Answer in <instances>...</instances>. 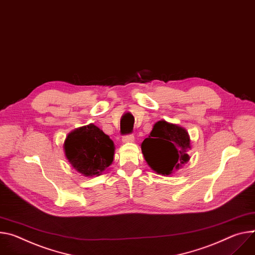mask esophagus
Masks as SVG:
<instances>
[{"label":"esophagus","mask_w":255,"mask_h":255,"mask_svg":"<svg viewBox=\"0 0 255 255\" xmlns=\"http://www.w3.org/2000/svg\"><path fill=\"white\" fill-rule=\"evenodd\" d=\"M123 142H133L134 141V135L133 134H127L122 137Z\"/></svg>","instance_id":"34e87169"}]
</instances>
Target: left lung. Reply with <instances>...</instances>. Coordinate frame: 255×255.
I'll list each match as a JSON object with an SVG mask.
<instances>
[{"label": "left lung", "instance_id": "8db88e82", "mask_svg": "<svg viewBox=\"0 0 255 255\" xmlns=\"http://www.w3.org/2000/svg\"><path fill=\"white\" fill-rule=\"evenodd\" d=\"M190 138L184 128L158 121L150 135L141 143V150L148 166L157 174L171 175L190 158Z\"/></svg>", "mask_w": 255, "mask_h": 255}]
</instances>
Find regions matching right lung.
Segmentation results:
<instances>
[{"instance_id": "1", "label": "right lung", "mask_w": 255, "mask_h": 255, "mask_svg": "<svg viewBox=\"0 0 255 255\" xmlns=\"http://www.w3.org/2000/svg\"><path fill=\"white\" fill-rule=\"evenodd\" d=\"M64 148L72 167L84 176L101 175L114 159V142L94 124L69 133Z\"/></svg>"}]
</instances>
